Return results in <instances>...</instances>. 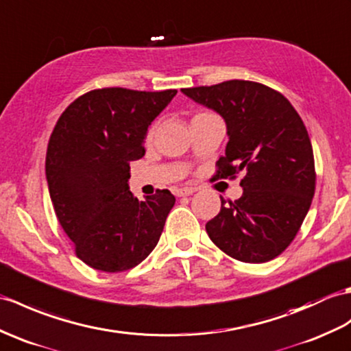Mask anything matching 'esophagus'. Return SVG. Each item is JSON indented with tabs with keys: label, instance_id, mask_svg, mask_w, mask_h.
I'll use <instances>...</instances> for the list:
<instances>
[{
	"label": "esophagus",
	"instance_id": "34e87169",
	"mask_svg": "<svg viewBox=\"0 0 351 351\" xmlns=\"http://www.w3.org/2000/svg\"><path fill=\"white\" fill-rule=\"evenodd\" d=\"M194 191H195V189H193V186H182V189L176 190V195L178 197H184V195H190Z\"/></svg>",
	"mask_w": 351,
	"mask_h": 351
}]
</instances>
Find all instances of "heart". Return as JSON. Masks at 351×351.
Instances as JSON below:
<instances>
[{
  "label": "heart",
  "mask_w": 351,
  "mask_h": 351,
  "mask_svg": "<svg viewBox=\"0 0 351 351\" xmlns=\"http://www.w3.org/2000/svg\"><path fill=\"white\" fill-rule=\"evenodd\" d=\"M200 113H205V112H199L197 115H200ZM194 117H195V115H194ZM151 136H152V132H149V137H151Z\"/></svg>",
  "instance_id": "1"
}]
</instances>
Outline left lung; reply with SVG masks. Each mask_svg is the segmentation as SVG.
I'll use <instances>...</instances> for the list:
<instances>
[{"label":"left lung","mask_w":351,"mask_h":351,"mask_svg":"<svg viewBox=\"0 0 351 351\" xmlns=\"http://www.w3.org/2000/svg\"><path fill=\"white\" fill-rule=\"evenodd\" d=\"M182 93L214 109L227 124L226 156L217 179L243 172L238 200L206 223L210 241L239 262L265 263L286 250L315 193L311 141L302 118L281 93L252 80H226Z\"/></svg>","instance_id":"1"}]
</instances>
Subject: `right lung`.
I'll list each match as a JSON object with an SVG mask.
<instances>
[{"label":"right lung","instance_id":"1","mask_svg":"<svg viewBox=\"0 0 351 351\" xmlns=\"http://www.w3.org/2000/svg\"><path fill=\"white\" fill-rule=\"evenodd\" d=\"M100 88L69 104L47 143L46 179L56 218L84 263L124 272L156 248L175 195L158 190L137 200L130 161L145 156L151 122L176 95Z\"/></svg>","mask_w":351,"mask_h":351}]
</instances>
